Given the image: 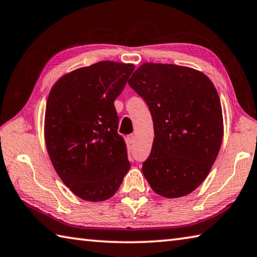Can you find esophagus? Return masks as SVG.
Wrapping results in <instances>:
<instances>
[{"instance_id":"esophagus-1","label":"esophagus","mask_w":257,"mask_h":257,"mask_svg":"<svg viewBox=\"0 0 257 257\" xmlns=\"http://www.w3.org/2000/svg\"><path fill=\"white\" fill-rule=\"evenodd\" d=\"M128 141L130 143H134V141H136V136H134V134H130Z\"/></svg>"}]
</instances>
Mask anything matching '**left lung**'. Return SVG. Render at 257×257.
<instances>
[{"mask_svg": "<svg viewBox=\"0 0 257 257\" xmlns=\"http://www.w3.org/2000/svg\"><path fill=\"white\" fill-rule=\"evenodd\" d=\"M128 84L145 99L155 139L142 173L157 194H190L208 176L223 138L222 108L208 76L192 67L145 63Z\"/></svg>", "mask_w": 257, "mask_h": 257, "instance_id": "1", "label": "left lung"}]
</instances>
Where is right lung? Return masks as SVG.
<instances>
[{
    "label": "right lung",
    "instance_id": "right-lung-1",
    "mask_svg": "<svg viewBox=\"0 0 257 257\" xmlns=\"http://www.w3.org/2000/svg\"><path fill=\"white\" fill-rule=\"evenodd\" d=\"M134 64L101 61L66 73L49 91L44 134L62 182L84 201L110 199L128 172L115 99Z\"/></svg>",
    "mask_w": 257,
    "mask_h": 257
}]
</instances>
